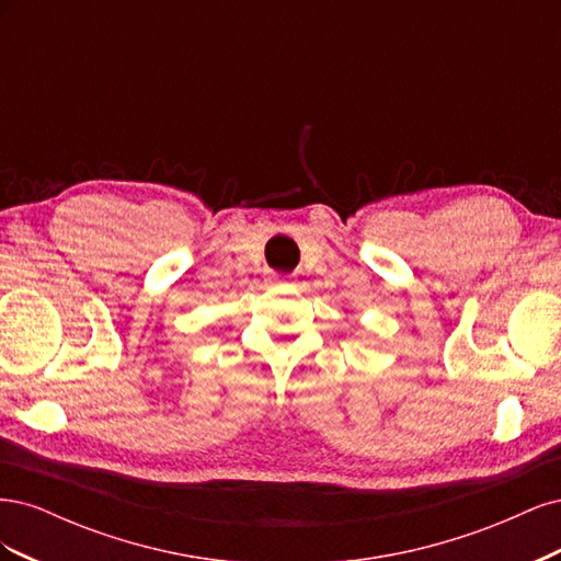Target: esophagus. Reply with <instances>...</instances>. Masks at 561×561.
I'll return each mask as SVG.
<instances>
[{
  "instance_id": "esophagus-1",
  "label": "esophagus",
  "mask_w": 561,
  "mask_h": 561,
  "mask_svg": "<svg viewBox=\"0 0 561 561\" xmlns=\"http://www.w3.org/2000/svg\"><path fill=\"white\" fill-rule=\"evenodd\" d=\"M268 280H271V283H285L287 278H285V276H278V274H271Z\"/></svg>"
}]
</instances>
